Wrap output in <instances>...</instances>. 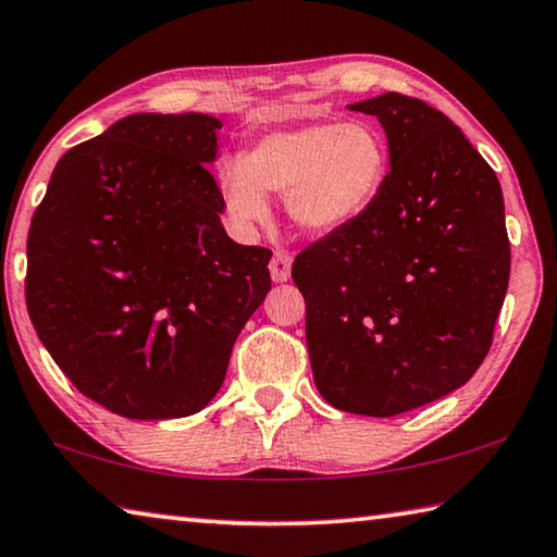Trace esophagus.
I'll list each match as a JSON object with an SVG mask.
<instances>
[{
  "instance_id": "esophagus-1",
  "label": "esophagus",
  "mask_w": 557,
  "mask_h": 557,
  "mask_svg": "<svg viewBox=\"0 0 557 557\" xmlns=\"http://www.w3.org/2000/svg\"><path fill=\"white\" fill-rule=\"evenodd\" d=\"M292 272V256L287 250H275V256L270 260V275L275 282H287Z\"/></svg>"
}]
</instances>
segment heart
<instances>
[{"instance_id": "heart-1", "label": "heart", "mask_w": 557, "mask_h": 557, "mask_svg": "<svg viewBox=\"0 0 557 557\" xmlns=\"http://www.w3.org/2000/svg\"><path fill=\"white\" fill-rule=\"evenodd\" d=\"M382 136L360 121H301L270 131L219 177L226 214L238 226L268 219L265 195L285 191L289 219L309 234L350 226L375 205L387 180Z\"/></svg>"}]
</instances>
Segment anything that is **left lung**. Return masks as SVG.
Masks as SVG:
<instances>
[{
	"label": "left lung",
	"instance_id": "obj_1",
	"mask_svg": "<svg viewBox=\"0 0 557 557\" xmlns=\"http://www.w3.org/2000/svg\"><path fill=\"white\" fill-rule=\"evenodd\" d=\"M389 173L366 214L299 252L313 382L331 407L397 417L462 387L487 358L509 287L499 180L462 131L384 92Z\"/></svg>",
	"mask_w": 557,
	"mask_h": 557
}]
</instances>
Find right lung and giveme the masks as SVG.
I'll use <instances>...</instances> for the list:
<instances>
[{
  "label": "right lung",
  "mask_w": 557,
  "mask_h": 557,
  "mask_svg": "<svg viewBox=\"0 0 557 557\" xmlns=\"http://www.w3.org/2000/svg\"><path fill=\"white\" fill-rule=\"evenodd\" d=\"M221 121L131 114L58 160L28 228L26 307L75 387L126 419L205 409L270 292L272 250L238 246L205 163Z\"/></svg>",
  "instance_id": "right-lung-1"
}]
</instances>
